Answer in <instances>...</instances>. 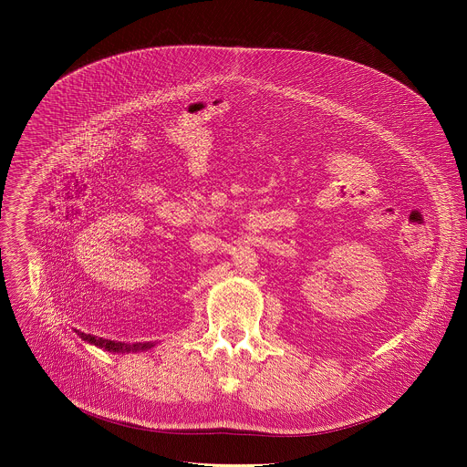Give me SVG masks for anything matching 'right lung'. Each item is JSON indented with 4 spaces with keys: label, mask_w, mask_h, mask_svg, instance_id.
<instances>
[{
    "label": "right lung",
    "mask_w": 467,
    "mask_h": 467,
    "mask_svg": "<svg viewBox=\"0 0 467 467\" xmlns=\"http://www.w3.org/2000/svg\"><path fill=\"white\" fill-rule=\"evenodd\" d=\"M84 341L99 347V348H104V350H109V352H141V350H149L150 347H154V343L150 341H145V343H133V345H128V343H122V341H113V339H106V337H99V336H93V334L78 333Z\"/></svg>",
    "instance_id": "right-lung-1"
}]
</instances>
